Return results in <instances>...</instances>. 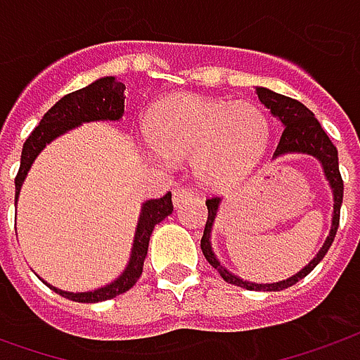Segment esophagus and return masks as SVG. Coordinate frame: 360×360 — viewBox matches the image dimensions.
<instances>
[{"instance_id": "1", "label": "esophagus", "mask_w": 360, "mask_h": 360, "mask_svg": "<svg viewBox=\"0 0 360 360\" xmlns=\"http://www.w3.org/2000/svg\"><path fill=\"white\" fill-rule=\"evenodd\" d=\"M193 197H195V193L189 187H177V189L173 191V202H175V207H179V202L193 199Z\"/></svg>"}]
</instances>
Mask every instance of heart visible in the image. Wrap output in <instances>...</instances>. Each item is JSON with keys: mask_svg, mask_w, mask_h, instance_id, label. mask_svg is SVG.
Here are the masks:
<instances>
[{"mask_svg": "<svg viewBox=\"0 0 360 360\" xmlns=\"http://www.w3.org/2000/svg\"><path fill=\"white\" fill-rule=\"evenodd\" d=\"M149 151L155 158L187 160L207 185L244 179L262 158L270 126L250 102L177 94L158 104L148 124Z\"/></svg>", "mask_w": 360, "mask_h": 360, "instance_id": "heart-1", "label": "heart"}]
</instances>
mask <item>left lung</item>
Wrapping results in <instances>:
<instances>
[{
	"label": "left lung",
	"instance_id": "8db88e82",
	"mask_svg": "<svg viewBox=\"0 0 360 360\" xmlns=\"http://www.w3.org/2000/svg\"><path fill=\"white\" fill-rule=\"evenodd\" d=\"M256 94L260 98L266 108L272 112L276 118L280 120L283 124V134L280 138V143L274 151V158H280L283 153H307V155H314L315 160H319L321 167H323L325 179L329 181L331 191H333V221H331V231L329 236L325 238L321 250L317 252L311 262L307 264L305 268H302L300 272L283 280V282L276 283H252L242 280L238 276H234L229 272L219 258L214 256L211 246V232L214 219H217V212L221 207V199L219 197H212L207 199V209H209V217H207V224H205V232H202V238H200V250L205 254L207 262L211 264L217 272L221 274L224 282L232 283V285H240L246 290H262V292H280L285 290L293 283H297L303 280L307 274L314 270L317 264L323 260V256L327 250L331 248V244L335 240V234L339 229V217H341V202H343V179H341V173H339V158H337V148L333 146V141L329 139V136L325 134V129L321 128V124L317 122L314 116V112L309 108H305L302 102L293 100L290 96H283L278 92H272L268 88L258 86L256 88Z\"/></svg>",
	"mask_w": 360,
	"mask_h": 360
}]
</instances>
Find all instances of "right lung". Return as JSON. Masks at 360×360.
<instances>
[{
    "instance_id": "add662e5",
    "label": "right lung",
    "mask_w": 360,
    "mask_h": 360,
    "mask_svg": "<svg viewBox=\"0 0 360 360\" xmlns=\"http://www.w3.org/2000/svg\"><path fill=\"white\" fill-rule=\"evenodd\" d=\"M124 90H126V84L120 82L116 77L98 78L92 84H88L86 88H80L77 92H70L67 96H63L53 108L46 112L43 120L39 122V126L31 131V136L23 143L21 165H19L15 177V205L17 199H19L21 185H23V181L27 177V171L31 169V165H33L37 155L41 153V149L45 148L46 143H51L55 138H58V136L67 134L68 129L77 128L84 122H98V120L118 122V120H122V116H124V98H126ZM171 212H173L171 193L163 195L161 199L146 200L141 205L128 266L108 285L98 288L94 292L80 293L65 292V290L53 288L49 283L46 285L53 292H57L58 295L78 303L106 302V300H112L120 293H126L131 285H136L139 276L143 272V260L148 256L149 236L155 229V224H160L165 217H169Z\"/></svg>"
}]
</instances>
